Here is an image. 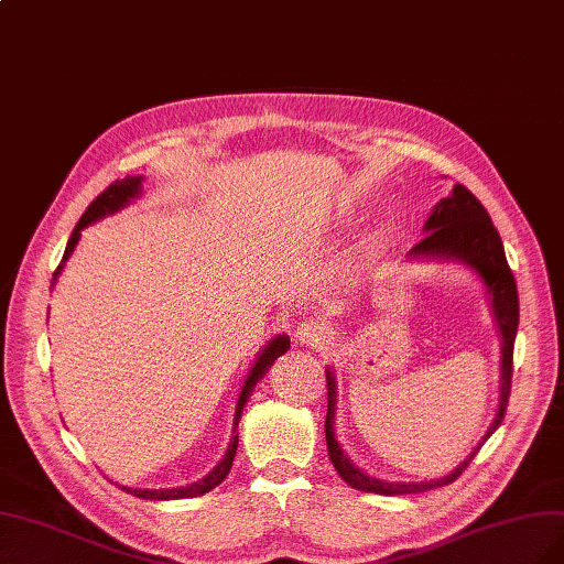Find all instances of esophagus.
Returning a JSON list of instances; mask_svg holds the SVG:
<instances>
[{
  "instance_id": "obj_1",
  "label": "esophagus",
  "mask_w": 564,
  "mask_h": 564,
  "mask_svg": "<svg viewBox=\"0 0 564 564\" xmlns=\"http://www.w3.org/2000/svg\"><path fill=\"white\" fill-rule=\"evenodd\" d=\"M294 338L299 343H303V345H310V347H322V345H326L328 340L334 338V332H332V328H328L326 322L310 317V319H303L294 328Z\"/></svg>"
}]
</instances>
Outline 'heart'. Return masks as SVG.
<instances>
[{
  "mask_svg": "<svg viewBox=\"0 0 564 564\" xmlns=\"http://www.w3.org/2000/svg\"><path fill=\"white\" fill-rule=\"evenodd\" d=\"M378 247V238L376 236H368V238H364V242H361V254H371V251Z\"/></svg>",
  "mask_w": 564,
  "mask_h": 564,
  "instance_id": "obj_1",
  "label": "heart"
}]
</instances>
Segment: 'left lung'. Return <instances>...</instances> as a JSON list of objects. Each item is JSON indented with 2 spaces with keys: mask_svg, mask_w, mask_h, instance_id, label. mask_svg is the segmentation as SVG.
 Masks as SVG:
<instances>
[{
  "mask_svg": "<svg viewBox=\"0 0 564 564\" xmlns=\"http://www.w3.org/2000/svg\"><path fill=\"white\" fill-rule=\"evenodd\" d=\"M408 257L462 261L476 270L485 289H488L492 315H495L499 336H501L499 408H497V415H495V422L488 430V434L482 436V441L476 445L474 453L464 459L453 474L436 478V480H424V482H387V480L368 476L359 467H355L352 459L343 453L340 443L336 441V432H334L336 378L332 373V368H326L328 403H326L324 432H326L328 459H332L338 476L347 485H352V488H357L361 492L415 495V492L443 488V485L457 480L462 476V471L469 467V462L476 457V453L480 451V445L488 441L495 434L497 426L501 424L503 413H507V405H509V394H511L513 343H516V332H518V289H516L511 268L507 263V254H503V245H501L499 232H497L488 212H485L480 200L467 186L455 184L451 196L436 203L430 219H426V224H424V238L411 249V254Z\"/></svg>",
  "mask_w": 564,
  "mask_h": 564,
  "instance_id": "1",
  "label": "left lung"
}]
</instances>
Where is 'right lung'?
Instances as JSON below:
<instances>
[{"mask_svg":"<svg viewBox=\"0 0 564 564\" xmlns=\"http://www.w3.org/2000/svg\"><path fill=\"white\" fill-rule=\"evenodd\" d=\"M142 180L144 177H126V180H116L113 184H109L100 196H97L88 209L84 212V217L79 219V224H76V228L72 230V238L67 242V249H65V257H63V263L55 268V278L61 275V270L65 265V261L72 257V251L76 247V242H79L82 238V230L95 221H100L102 217H109L113 215V212H119L121 207H126L132 198H138L142 193ZM289 349V338L286 336H275L273 340H270L263 352L259 355V359L254 361V366H251V371L242 384V392H240V399H238V408H236V424H232V434H230V443H228V451L224 455V459L217 464L215 469H212L205 478H200L198 482H191L186 485V488H172V490H138V488H123L126 492H130L132 497H142V499H186V497H198V495H205L209 490H215L217 485L228 476L230 471V464H232V457H236V451H238V434H236V426L240 422V415H242V408L251 394V390H254L257 382L268 373V368L275 364V359L280 355H284Z\"/></svg>","mask_w":564,"mask_h":564,"instance_id":"right-lung-1","label":"right lung"}]
</instances>
